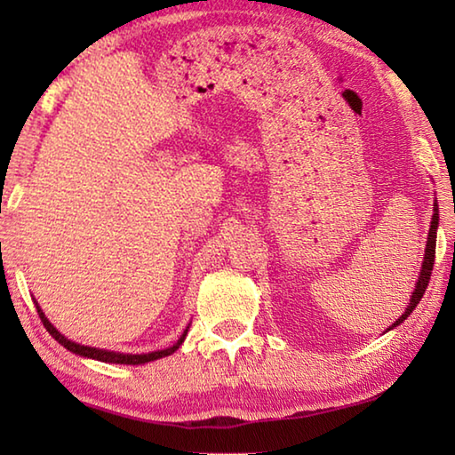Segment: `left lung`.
Wrapping results in <instances>:
<instances>
[{
	"mask_svg": "<svg viewBox=\"0 0 455 455\" xmlns=\"http://www.w3.org/2000/svg\"><path fill=\"white\" fill-rule=\"evenodd\" d=\"M437 203H434V217H431V227H429V235H427V244H426V257H423V265H421V273H419V279L418 284H415V291L411 292V299H410V305H407L405 313L399 317L394 325H391L387 331H391L394 327H397L399 323H403L407 317H410L411 311L418 307V303L421 301L423 292H426L427 284H429V276L431 271H434V260H435V236H437V225H440V214H437Z\"/></svg>",
	"mask_w": 455,
	"mask_h": 455,
	"instance_id": "obj_1",
	"label": "left lung"
}]
</instances>
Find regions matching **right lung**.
Masks as SVG:
<instances>
[{
  "mask_svg": "<svg viewBox=\"0 0 455 455\" xmlns=\"http://www.w3.org/2000/svg\"><path fill=\"white\" fill-rule=\"evenodd\" d=\"M36 309H37V315H40V319L44 323V327L48 329V333L56 339V341L60 345H64V347L68 351L76 353V355H82V357H90V359H96V361H102V363H120V365H142V363H148V361H156L160 357H168L172 355V353L180 347L184 337H187L188 329L184 331V333L180 335L179 341H176L172 347L168 349H163V351H152V353H142V355H130V353H116V351H106V349H96V347H88V345H80V343H74L70 341V339L64 337L60 333V331L52 325V323L48 321V317H45L44 311L40 309V305L36 303Z\"/></svg>",
  "mask_w": 455,
  "mask_h": 455,
  "instance_id": "right-lung-1",
  "label": "right lung"
}]
</instances>
